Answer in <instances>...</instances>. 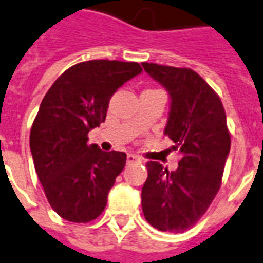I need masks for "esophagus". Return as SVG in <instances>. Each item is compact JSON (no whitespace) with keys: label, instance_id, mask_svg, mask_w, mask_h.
Wrapping results in <instances>:
<instances>
[{"label":"esophagus","instance_id":"1","mask_svg":"<svg viewBox=\"0 0 263 263\" xmlns=\"http://www.w3.org/2000/svg\"><path fill=\"white\" fill-rule=\"evenodd\" d=\"M126 160H127V163H134V162H138V156H136V155H132L129 154L127 155V158H126Z\"/></svg>","mask_w":263,"mask_h":263}]
</instances>
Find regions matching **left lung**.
<instances>
[{
	"label": "left lung",
	"mask_w": 263,
	"mask_h": 263,
	"mask_svg": "<svg viewBox=\"0 0 263 263\" xmlns=\"http://www.w3.org/2000/svg\"><path fill=\"white\" fill-rule=\"evenodd\" d=\"M144 70L167 89L172 107L164 134L181 159L174 172L148 162L142 186L145 219L162 232L182 233L204 215L218 193L231 133L222 101L191 68L142 63Z\"/></svg>",
	"instance_id": "left-lung-1"
}]
</instances>
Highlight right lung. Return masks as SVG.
I'll return each instance as SVG.
<instances>
[{
	"label": "right lung",
	"instance_id": "add662e5",
	"mask_svg": "<svg viewBox=\"0 0 263 263\" xmlns=\"http://www.w3.org/2000/svg\"><path fill=\"white\" fill-rule=\"evenodd\" d=\"M142 71L136 62L89 60L70 67L40 105L30 148L50 207L70 222L96 219L126 164L125 152H104L87 134L107 117L111 96Z\"/></svg>",
	"mask_w": 263,
	"mask_h": 263
}]
</instances>
